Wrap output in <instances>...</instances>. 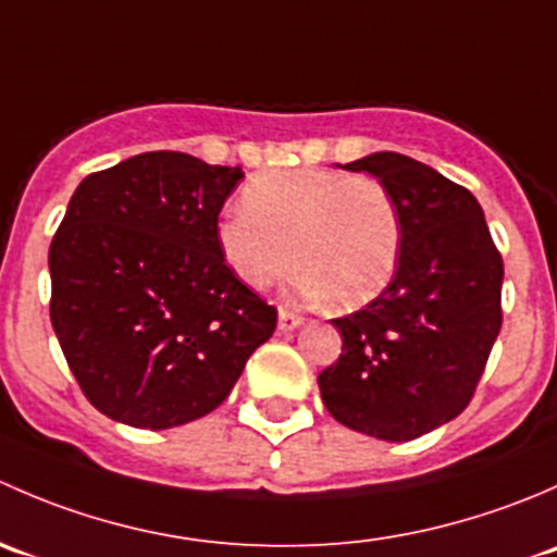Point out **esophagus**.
<instances>
[{"label": "esophagus", "instance_id": "1", "mask_svg": "<svg viewBox=\"0 0 557 557\" xmlns=\"http://www.w3.org/2000/svg\"><path fill=\"white\" fill-rule=\"evenodd\" d=\"M301 323H305V318H301L299 312L288 310V307H280V314H277L280 331H296Z\"/></svg>", "mask_w": 557, "mask_h": 557}]
</instances>
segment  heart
I'll use <instances>...</instances> for the list:
<instances>
[{
    "label": "heart",
    "mask_w": 557,
    "mask_h": 557,
    "mask_svg": "<svg viewBox=\"0 0 557 557\" xmlns=\"http://www.w3.org/2000/svg\"><path fill=\"white\" fill-rule=\"evenodd\" d=\"M226 267L250 288H269L301 263V288L336 307L377 299L401 252V221L385 185L339 170H283L252 177L243 210L215 228Z\"/></svg>",
    "instance_id": "b5f03b06"
}]
</instances>
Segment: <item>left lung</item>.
<instances>
[{
  "label": "left lung",
  "instance_id": "left-lung-1",
  "mask_svg": "<svg viewBox=\"0 0 557 557\" xmlns=\"http://www.w3.org/2000/svg\"><path fill=\"white\" fill-rule=\"evenodd\" d=\"M385 185L401 221L387 288L331 323L342 356L318 374L331 418L385 442L450 423L474 396L502 331L504 261L480 201L420 161L372 153L347 164Z\"/></svg>",
  "mask_w": 557,
  "mask_h": 557
}]
</instances>
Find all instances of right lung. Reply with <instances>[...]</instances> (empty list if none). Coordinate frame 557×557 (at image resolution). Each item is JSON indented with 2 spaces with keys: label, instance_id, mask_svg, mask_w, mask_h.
I'll return each mask as SVG.
<instances>
[{
  "label": "right lung",
  "instance_id": "1",
  "mask_svg": "<svg viewBox=\"0 0 557 557\" xmlns=\"http://www.w3.org/2000/svg\"><path fill=\"white\" fill-rule=\"evenodd\" d=\"M245 174L174 150L94 172L50 243V323L88 401L134 429H172L226 401L277 325L218 250Z\"/></svg>",
  "mask_w": 557,
  "mask_h": 557
}]
</instances>
